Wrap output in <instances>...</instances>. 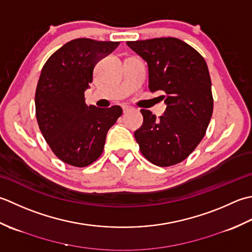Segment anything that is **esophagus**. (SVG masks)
I'll list each match as a JSON object with an SVG mask.
<instances>
[{
	"instance_id": "34e87169",
	"label": "esophagus",
	"mask_w": 252,
	"mask_h": 252,
	"mask_svg": "<svg viewBox=\"0 0 252 252\" xmlns=\"http://www.w3.org/2000/svg\"><path fill=\"white\" fill-rule=\"evenodd\" d=\"M129 110H131V106H129V105H124L123 106V112H127V111H129Z\"/></svg>"
}]
</instances>
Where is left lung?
Returning <instances> with one entry per match:
<instances>
[{
  "label": "left lung",
  "mask_w": 252,
  "mask_h": 252,
  "mask_svg": "<svg viewBox=\"0 0 252 252\" xmlns=\"http://www.w3.org/2000/svg\"><path fill=\"white\" fill-rule=\"evenodd\" d=\"M145 60L149 89L167 94L164 115L141 110L143 123L135 139L148 161L171 166L185 160L204 136L213 112L208 65L196 50L177 38L128 41Z\"/></svg>",
  "instance_id": "obj_1"
}]
</instances>
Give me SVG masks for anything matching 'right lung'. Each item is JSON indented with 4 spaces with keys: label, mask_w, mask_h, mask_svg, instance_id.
Masks as SVG:
<instances>
[{
    "label": "right lung",
    "mask_w": 252,
    "mask_h": 252,
    "mask_svg": "<svg viewBox=\"0 0 252 252\" xmlns=\"http://www.w3.org/2000/svg\"><path fill=\"white\" fill-rule=\"evenodd\" d=\"M120 42L80 38L64 44L44 64L35 90L39 128L60 160L85 167L103 152L106 133L122 115V107L87 105L94 68Z\"/></svg>",
    "instance_id": "add662e5"
}]
</instances>
